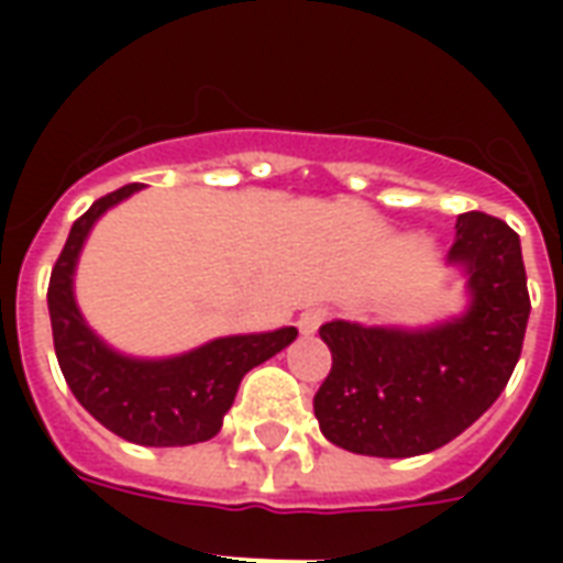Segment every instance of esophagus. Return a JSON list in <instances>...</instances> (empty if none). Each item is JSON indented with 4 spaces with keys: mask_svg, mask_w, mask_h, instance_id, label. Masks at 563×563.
I'll return each mask as SVG.
<instances>
[{
    "mask_svg": "<svg viewBox=\"0 0 563 563\" xmlns=\"http://www.w3.org/2000/svg\"><path fill=\"white\" fill-rule=\"evenodd\" d=\"M325 317H329L325 307H310V310H305V313L298 317V331H301V334H317L319 325L325 322Z\"/></svg>",
    "mask_w": 563,
    "mask_h": 563,
    "instance_id": "esophagus-1",
    "label": "esophagus"
}]
</instances>
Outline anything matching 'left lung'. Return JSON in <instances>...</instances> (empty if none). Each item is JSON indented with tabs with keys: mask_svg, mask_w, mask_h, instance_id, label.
<instances>
[{
	"mask_svg": "<svg viewBox=\"0 0 563 563\" xmlns=\"http://www.w3.org/2000/svg\"><path fill=\"white\" fill-rule=\"evenodd\" d=\"M446 262L464 274L467 307L459 317L424 329L346 319L319 329L331 371L313 413L334 446L374 459L434 452L509 383L531 313L519 234L479 210L461 213Z\"/></svg>",
	"mask_w": 563,
	"mask_h": 563,
	"instance_id": "1",
	"label": "left lung"
}]
</instances>
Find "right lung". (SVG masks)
I'll list each match as a JSON object with an SVG mask.
<instances>
[{"mask_svg":"<svg viewBox=\"0 0 563 563\" xmlns=\"http://www.w3.org/2000/svg\"><path fill=\"white\" fill-rule=\"evenodd\" d=\"M139 189L129 184L99 198L68 232L47 286L56 362L80 407L117 437L139 446H192L220 434L246 371L286 350L298 329L229 334L168 358H139L104 343L80 313L75 271L92 225Z\"/></svg>","mask_w":563,"mask_h":563,"instance_id":"add662e5","label":"right lung"}]
</instances>
